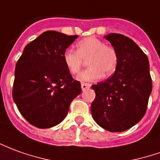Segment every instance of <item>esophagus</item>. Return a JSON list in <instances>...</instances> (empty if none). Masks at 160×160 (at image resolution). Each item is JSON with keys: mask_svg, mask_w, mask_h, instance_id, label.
Instances as JSON below:
<instances>
[{"mask_svg": "<svg viewBox=\"0 0 160 160\" xmlns=\"http://www.w3.org/2000/svg\"><path fill=\"white\" fill-rule=\"evenodd\" d=\"M91 87V85L89 83H81V88H82V91H85V90H87L88 88Z\"/></svg>", "mask_w": 160, "mask_h": 160, "instance_id": "34e87169", "label": "esophagus"}]
</instances>
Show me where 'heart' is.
Returning a JSON list of instances; mask_svg holds the SVG:
<instances>
[{
	"label": "heart",
	"instance_id": "b5f03b06",
	"mask_svg": "<svg viewBox=\"0 0 160 160\" xmlns=\"http://www.w3.org/2000/svg\"><path fill=\"white\" fill-rule=\"evenodd\" d=\"M90 66L77 77L80 81H93L102 75H112L118 67L119 56L117 51L111 46L105 45L103 41L95 37H87L78 41L76 51L66 49L62 54L63 63L72 74L80 72L84 61Z\"/></svg>",
	"mask_w": 160,
	"mask_h": 160
}]
</instances>
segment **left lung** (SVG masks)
Instances as JSON below:
<instances>
[{
	"label": "left lung",
	"instance_id": "8db88e82",
	"mask_svg": "<svg viewBox=\"0 0 160 160\" xmlns=\"http://www.w3.org/2000/svg\"><path fill=\"white\" fill-rule=\"evenodd\" d=\"M105 38L117 51L119 63L112 76L92 86L96 96L91 112L99 127L123 132L146 113L152 88L149 61L130 38L120 33H109Z\"/></svg>",
	"mask_w": 160,
	"mask_h": 160
}]
</instances>
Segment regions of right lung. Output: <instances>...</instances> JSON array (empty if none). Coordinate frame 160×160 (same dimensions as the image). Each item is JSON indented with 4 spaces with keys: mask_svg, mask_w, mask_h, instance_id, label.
<instances>
[{
    "mask_svg": "<svg viewBox=\"0 0 160 160\" xmlns=\"http://www.w3.org/2000/svg\"><path fill=\"white\" fill-rule=\"evenodd\" d=\"M77 37L44 32L26 46L16 63L13 99L27 121L38 128L60 124L81 92L80 82L72 79L62 60Z\"/></svg>",
    "mask_w": 160,
    "mask_h": 160,
    "instance_id": "right-lung-1",
    "label": "right lung"
}]
</instances>
